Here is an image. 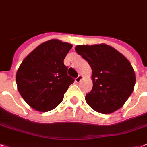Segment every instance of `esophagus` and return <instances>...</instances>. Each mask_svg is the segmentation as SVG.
<instances>
[{"mask_svg": "<svg viewBox=\"0 0 147 147\" xmlns=\"http://www.w3.org/2000/svg\"><path fill=\"white\" fill-rule=\"evenodd\" d=\"M82 78H83V76H81V75H79V76H78V77L76 78V82H77V83H79V82L82 80Z\"/></svg>", "mask_w": 147, "mask_h": 147, "instance_id": "esophagus-1", "label": "esophagus"}]
</instances>
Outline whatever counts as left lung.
I'll use <instances>...</instances> for the list:
<instances>
[{
  "label": "left lung",
  "instance_id": "1",
  "mask_svg": "<svg viewBox=\"0 0 147 147\" xmlns=\"http://www.w3.org/2000/svg\"><path fill=\"white\" fill-rule=\"evenodd\" d=\"M76 51L92 69L93 88L85 100L103 114L121 108L132 94L136 78L131 64L119 51L105 44L77 45Z\"/></svg>",
  "mask_w": 147,
  "mask_h": 147
}]
</instances>
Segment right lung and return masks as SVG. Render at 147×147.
<instances>
[{"instance_id": "add662e5", "label": "right lung", "mask_w": 147, "mask_h": 147, "mask_svg": "<svg viewBox=\"0 0 147 147\" xmlns=\"http://www.w3.org/2000/svg\"><path fill=\"white\" fill-rule=\"evenodd\" d=\"M71 44L52 39L42 43L23 59L16 76L20 95L31 107L40 112L52 110L63 101L74 82L67 75L64 59Z\"/></svg>"}]
</instances>
